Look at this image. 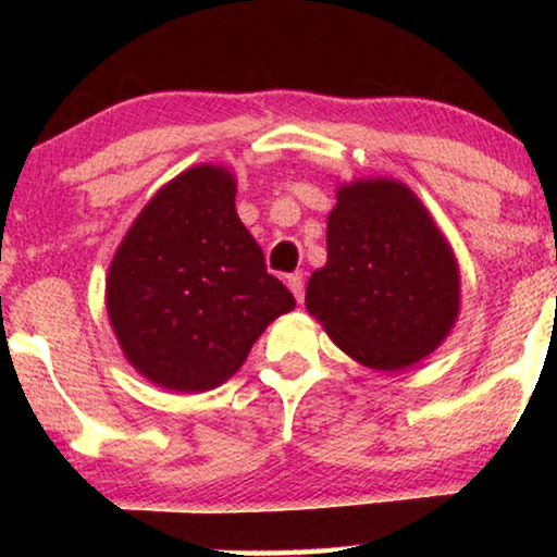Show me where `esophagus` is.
Returning a JSON list of instances; mask_svg holds the SVG:
<instances>
[{
  "mask_svg": "<svg viewBox=\"0 0 557 557\" xmlns=\"http://www.w3.org/2000/svg\"><path fill=\"white\" fill-rule=\"evenodd\" d=\"M286 284L292 288V294L296 296V301H304V278L301 273H292V276H286Z\"/></svg>",
  "mask_w": 557,
  "mask_h": 557,
  "instance_id": "1",
  "label": "esophagus"
}]
</instances>
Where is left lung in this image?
<instances>
[{
    "mask_svg": "<svg viewBox=\"0 0 557 557\" xmlns=\"http://www.w3.org/2000/svg\"><path fill=\"white\" fill-rule=\"evenodd\" d=\"M459 263L423 202L395 180L337 189L326 265L307 309L364 368L403 370L431 355L459 317Z\"/></svg>",
    "mask_w": 557,
    "mask_h": 557,
    "instance_id": "1",
    "label": "left lung"
}]
</instances>
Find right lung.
I'll list each match as a JSON object with an SVG mask.
<instances>
[{
	"label": "right lung",
	"mask_w": 557,
	"mask_h": 557,
	"mask_svg": "<svg viewBox=\"0 0 557 557\" xmlns=\"http://www.w3.org/2000/svg\"><path fill=\"white\" fill-rule=\"evenodd\" d=\"M296 307L235 212V177L200 164L159 189L113 256L106 309L126 360L166 391L202 393Z\"/></svg>",
	"instance_id": "add662e5"
}]
</instances>
